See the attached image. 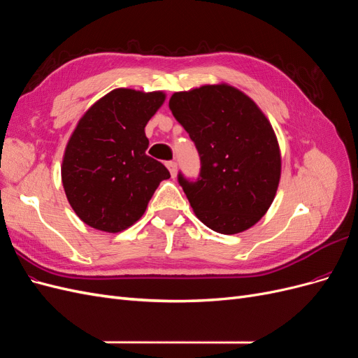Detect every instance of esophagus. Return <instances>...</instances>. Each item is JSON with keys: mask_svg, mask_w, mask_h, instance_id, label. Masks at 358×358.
Listing matches in <instances>:
<instances>
[{"mask_svg": "<svg viewBox=\"0 0 358 358\" xmlns=\"http://www.w3.org/2000/svg\"><path fill=\"white\" fill-rule=\"evenodd\" d=\"M166 166H167V169H169V171H170L171 178H176V173H178V166H176V162H175V161H167V162H166Z\"/></svg>", "mask_w": 358, "mask_h": 358, "instance_id": "1", "label": "esophagus"}]
</instances>
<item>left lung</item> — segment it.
I'll use <instances>...</instances> for the list:
<instances>
[{
    "instance_id": "1",
    "label": "left lung",
    "mask_w": 358,
    "mask_h": 358,
    "mask_svg": "<svg viewBox=\"0 0 358 358\" xmlns=\"http://www.w3.org/2000/svg\"><path fill=\"white\" fill-rule=\"evenodd\" d=\"M169 107L200 155V175L178 180L197 218L210 230L251 229L272 204L280 179V150L259 107L230 85L175 92Z\"/></svg>"
}]
</instances>
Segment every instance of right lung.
I'll return each instance as SVG.
<instances>
[{"mask_svg":"<svg viewBox=\"0 0 358 358\" xmlns=\"http://www.w3.org/2000/svg\"><path fill=\"white\" fill-rule=\"evenodd\" d=\"M166 100L161 91L117 88L80 117L62 159V185L79 218L117 233L140 220L170 173L146 155L145 127Z\"/></svg>","mask_w":358,"mask_h":358,"instance_id":"right-lung-1","label":"right lung"}]
</instances>
